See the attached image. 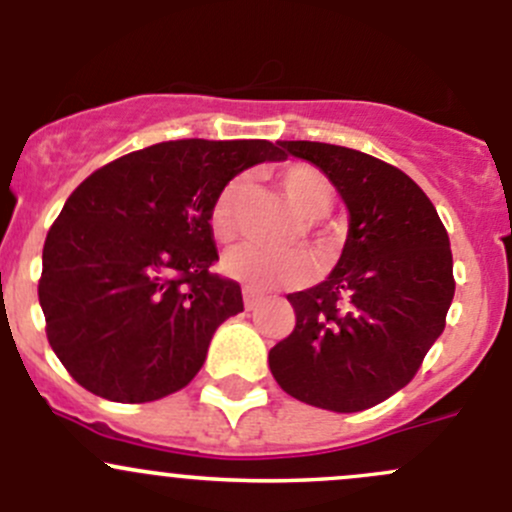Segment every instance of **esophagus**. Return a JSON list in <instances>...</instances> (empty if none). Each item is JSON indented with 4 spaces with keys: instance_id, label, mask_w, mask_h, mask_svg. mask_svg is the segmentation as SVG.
Segmentation results:
<instances>
[{
    "instance_id": "esophagus-1",
    "label": "esophagus",
    "mask_w": 512,
    "mask_h": 512,
    "mask_svg": "<svg viewBox=\"0 0 512 512\" xmlns=\"http://www.w3.org/2000/svg\"><path fill=\"white\" fill-rule=\"evenodd\" d=\"M262 299H265V294L257 292V289H252V287L242 289V302H245V309H255Z\"/></svg>"
}]
</instances>
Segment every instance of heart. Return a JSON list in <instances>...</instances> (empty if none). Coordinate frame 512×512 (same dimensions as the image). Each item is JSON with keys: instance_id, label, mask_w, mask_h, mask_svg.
Here are the masks:
<instances>
[{"instance_id": "heart-1", "label": "heart", "mask_w": 512, "mask_h": 512, "mask_svg": "<svg viewBox=\"0 0 512 512\" xmlns=\"http://www.w3.org/2000/svg\"><path fill=\"white\" fill-rule=\"evenodd\" d=\"M277 183L285 198L292 203V208L299 215L312 223V220L322 218L329 213L334 203V193L329 180L324 178L322 170L307 163H292L277 173ZM247 180L242 175L230 178L210 205V232L218 242L235 240L237 230H240V213L242 203H245ZM223 270L232 280L242 282L247 287L255 289H270V287H289L302 285L312 275V262H309L307 252L302 250H265L257 245H242L227 252L223 260Z\"/></svg>"}]
</instances>
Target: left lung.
Segmentation results:
<instances>
[{
    "instance_id": "1",
    "label": "left lung",
    "mask_w": 512,
    "mask_h": 512,
    "mask_svg": "<svg viewBox=\"0 0 512 512\" xmlns=\"http://www.w3.org/2000/svg\"><path fill=\"white\" fill-rule=\"evenodd\" d=\"M327 173L349 208L332 275L287 294L292 334L270 349L277 384L309 406L354 414L404 389L441 337L456 292L448 232L396 165L354 148L280 141Z\"/></svg>"
}]
</instances>
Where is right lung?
Returning <instances> with one entry per match:
<instances>
[{
    "label": "right lung",
    "instance_id": "right-lung-1",
    "mask_svg": "<svg viewBox=\"0 0 512 512\" xmlns=\"http://www.w3.org/2000/svg\"><path fill=\"white\" fill-rule=\"evenodd\" d=\"M270 141H165L94 170L49 227L39 304L74 381L121 404L193 381L215 329L242 312L218 262L210 205L245 168L282 160Z\"/></svg>",
    "mask_w": 512,
    "mask_h": 512
}]
</instances>
